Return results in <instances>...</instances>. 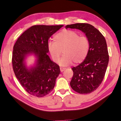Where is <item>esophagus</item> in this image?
<instances>
[{
	"instance_id": "obj_1",
	"label": "esophagus",
	"mask_w": 121,
	"mask_h": 121,
	"mask_svg": "<svg viewBox=\"0 0 121 121\" xmlns=\"http://www.w3.org/2000/svg\"><path fill=\"white\" fill-rule=\"evenodd\" d=\"M60 69L61 72H63V71H64V70H65V68H61H61H60Z\"/></svg>"
}]
</instances>
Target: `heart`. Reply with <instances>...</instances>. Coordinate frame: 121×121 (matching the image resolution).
<instances>
[{"label":"heart","mask_w":121,"mask_h":121,"mask_svg":"<svg viewBox=\"0 0 121 121\" xmlns=\"http://www.w3.org/2000/svg\"><path fill=\"white\" fill-rule=\"evenodd\" d=\"M54 41L48 44V48L52 60L57 62L63 51V56L59 61L61 66H67L73 62H81L89 52L90 42L87 37L79 36L72 30H63L54 36Z\"/></svg>","instance_id":"1"}]
</instances>
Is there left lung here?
Segmentation results:
<instances>
[{
	"instance_id": "left-lung-1",
	"label": "left lung",
	"mask_w": 121,
	"mask_h": 121,
	"mask_svg": "<svg viewBox=\"0 0 121 121\" xmlns=\"http://www.w3.org/2000/svg\"><path fill=\"white\" fill-rule=\"evenodd\" d=\"M65 28L76 29L85 34L90 42L89 52L83 62L71 68L70 82L75 91L81 94L92 92L101 84L109 61L107 43L103 35L95 26L87 23H75Z\"/></svg>"
}]
</instances>
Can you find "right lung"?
<instances>
[{"instance_id": "right-lung-1", "label": "right lung", "mask_w": 121, "mask_h": 121, "mask_svg": "<svg viewBox=\"0 0 121 121\" xmlns=\"http://www.w3.org/2000/svg\"><path fill=\"white\" fill-rule=\"evenodd\" d=\"M63 25L32 26L17 39L13 47L12 64L14 73L30 95L43 97L51 92L60 73L59 65L48 55V40ZM34 55L35 61L28 66L26 59Z\"/></svg>"}]
</instances>
